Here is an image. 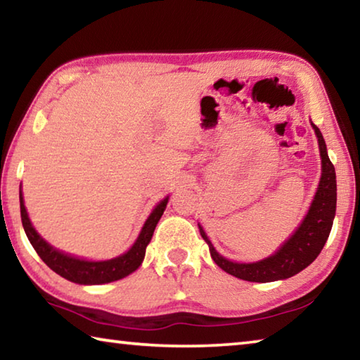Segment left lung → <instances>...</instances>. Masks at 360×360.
<instances>
[{
  "instance_id": "obj_1",
  "label": "left lung",
  "mask_w": 360,
  "mask_h": 360,
  "mask_svg": "<svg viewBox=\"0 0 360 360\" xmlns=\"http://www.w3.org/2000/svg\"><path fill=\"white\" fill-rule=\"evenodd\" d=\"M311 125L316 136H318L321 152L322 173L319 187L316 191L313 203L309 206L300 227L294 231V235L275 254L264 260L251 262V264L231 262L216 251L214 246L211 245L208 235L205 233L202 225L198 224L200 233L210 246L212 260L229 275L251 283H271L278 281V279H288L314 262L322 251V248H324L328 235H330L335 211H337V176H335L333 163L327 155L322 133L313 122Z\"/></svg>"
}]
</instances>
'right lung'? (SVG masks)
Segmentation results:
<instances>
[{
    "mask_svg": "<svg viewBox=\"0 0 360 360\" xmlns=\"http://www.w3.org/2000/svg\"><path fill=\"white\" fill-rule=\"evenodd\" d=\"M168 197L163 198L160 203H158L154 211L150 212L148 221L144 222L141 233L138 235L135 241L129 251L125 254L119 255V257L109 259V260H85V259H77L75 255L65 254L58 251L53 246L49 245V243L42 238V236L34 230L30 221L28 212L25 210V205H23V197L20 191V216H22V225L23 230L28 236L30 243L34 248V251L38 252L42 262L65 279H68L71 283L77 284H105V283H112L129 276L136 268L143 264L144 255H146V248H148L149 241L154 235L155 225L160 221L163 211L167 208Z\"/></svg>",
    "mask_w": 360,
    "mask_h": 360,
    "instance_id": "1",
    "label": "right lung"
}]
</instances>
